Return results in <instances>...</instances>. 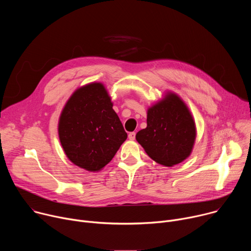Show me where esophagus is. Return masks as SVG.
<instances>
[{
    "mask_svg": "<svg viewBox=\"0 0 251 251\" xmlns=\"http://www.w3.org/2000/svg\"><path fill=\"white\" fill-rule=\"evenodd\" d=\"M135 137H136V133L135 132H130L129 133V135H128V138L130 139V140H135Z\"/></svg>",
    "mask_w": 251,
    "mask_h": 251,
    "instance_id": "1",
    "label": "esophagus"
}]
</instances>
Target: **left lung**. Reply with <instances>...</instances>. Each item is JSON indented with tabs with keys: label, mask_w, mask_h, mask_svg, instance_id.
I'll return each mask as SVG.
<instances>
[{
	"label": "left lung",
	"mask_w": 251,
	"mask_h": 251,
	"mask_svg": "<svg viewBox=\"0 0 251 251\" xmlns=\"http://www.w3.org/2000/svg\"><path fill=\"white\" fill-rule=\"evenodd\" d=\"M196 136L188 106L176 94L168 92L148 109L147 127L136 134V140L151 159L172 167L191 155Z\"/></svg>",
	"instance_id": "obj_1"
}]
</instances>
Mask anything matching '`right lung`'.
Here are the masks:
<instances>
[{
	"mask_svg": "<svg viewBox=\"0 0 251 251\" xmlns=\"http://www.w3.org/2000/svg\"><path fill=\"white\" fill-rule=\"evenodd\" d=\"M113 103L100 82L74 92L61 111L58 136L66 157L89 172L108 164L127 139Z\"/></svg>",
	"mask_w": 251,
	"mask_h": 251,
	"instance_id": "obj_1",
	"label": "right lung"
}]
</instances>
